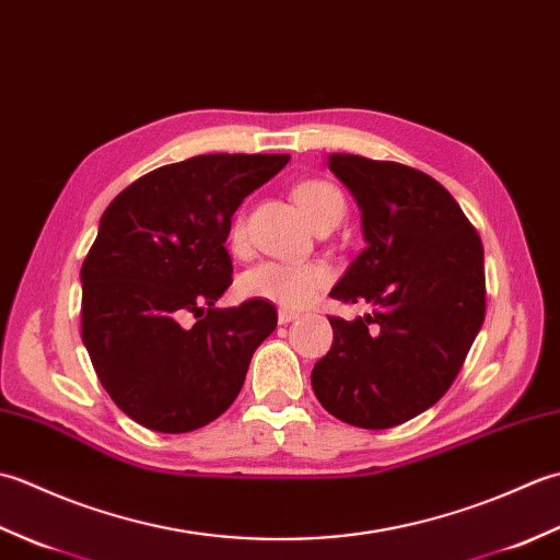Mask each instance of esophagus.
Here are the masks:
<instances>
[{
	"mask_svg": "<svg viewBox=\"0 0 560 560\" xmlns=\"http://www.w3.org/2000/svg\"><path fill=\"white\" fill-rule=\"evenodd\" d=\"M293 319H299V313L293 311H279V325H289Z\"/></svg>",
	"mask_w": 560,
	"mask_h": 560,
	"instance_id": "1",
	"label": "esophagus"
}]
</instances>
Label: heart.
<instances>
[{"instance_id": "obj_1", "label": "heart", "mask_w": 560, "mask_h": 560, "mask_svg": "<svg viewBox=\"0 0 560 560\" xmlns=\"http://www.w3.org/2000/svg\"><path fill=\"white\" fill-rule=\"evenodd\" d=\"M293 199L315 229L343 213L341 192L325 180L299 183L293 187ZM229 245L235 253H241L245 247V223L241 213H235L229 225ZM329 277V269L319 261H259V265L243 273L237 287H241L245 299L267 301L299 311V307L315 299L319 289L327 287Z\"/></svg>"}]
</instances>
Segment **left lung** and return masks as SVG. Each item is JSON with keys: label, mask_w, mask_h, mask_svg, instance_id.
Listing matches in <instances>:
<instances>
[{"label": "left lung", "mask_w": 560, "mask_h": 560, "mask_svg": "<svg viewBox=\"0 0 560 560\" xmlns=\"http://www.w3.org/2000/svg\"><path fill=\"white\" fill-rule=\"evenodd\" d=\"M327 163L359 201L365 235L329 295L373 313L329 317L335 341L311 383L339 421L383 431L431 409L455 383L486 315L483 245L431 175L353 153Z\"/></svg>", "instance_id": "8db88e82"}]
</instances>
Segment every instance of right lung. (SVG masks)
<instances>
[{
	"mask_svg": "<svg viewBox=\"0 0 560 560\" xmlns=\"http://www.w3.org/2000/svg\"><path fill=\"white\" fill-rule=\"evenodd\" d=\"M289 153H211L163 165L117 195L81 265V339L129 419L189 433L231 407L277 307H213L233 283L235 209ZM195 316L192 326L186 317Z\"/></svg>",
	"mask_w": 560,
	"mask_h": 560,
	"instance_id": "right-lung-1",
	"label": "right lung"
}]
</instances>
